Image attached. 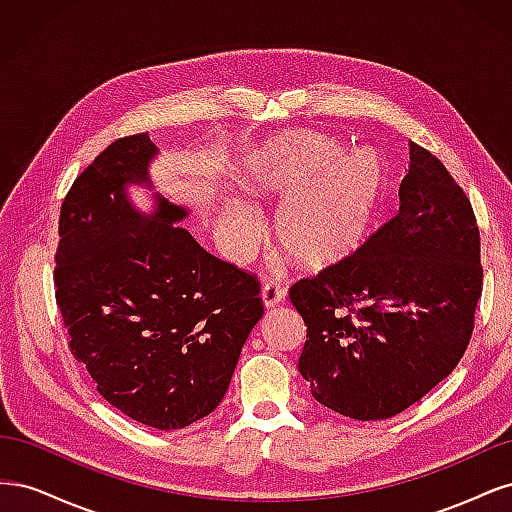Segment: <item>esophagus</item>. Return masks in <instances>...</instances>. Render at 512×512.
Instances as JSON below:
<instances>
[{"mask_svg": "<svg viewBox=\"0 0 512 512\" xmlns=\"http://www.w3.org/2000/svg\"><path fill=\"white\" fill-rule=\"evenodd\" d=\"M260 297H262V301H265L267 307H275V305H280L286 299V288L282 284L269 280L265 286H262Z\"/></svg>", "mask_w": 512, "mask_h": 512, "instance_id": "esophagus-1", "label": "esophagus"}]
</instances>
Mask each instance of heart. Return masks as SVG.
Listing matches in <instances>:
<instances>
[{
	"mask_svg": "<svg viewBox=\"0 0 512 512\" xmlns=\"http://www.w3.org/2000/svg\"><path fill=\"white\" fill-rule=\"evenodd\" d=\"M333 138L288 132L245 162L243 183L256 196L284 198L275 235L284 252L307 269L350 256L365 239L384 192V168L371 151L345 153ZM224 235L243 243L254 230L245 205H230Z\"/></svg>",
	"mask_w": 512,
	"mask_h": 512,
	"instance_id": "obj_1",
	"label": "heart"
}]
</instances>
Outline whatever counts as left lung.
I'll return each mask as SVG.
<instances>
[{
    "label": "left lung",
    "mask_w": 512,
    "mask_h": 512,
    "mask_svg": "<svg viewBox=\"0 0 512 512\" xmlns=\"http://www.w3.org/2000/svg\"><path fill=\"white\" fill-rule=\"evenodd\" d=\"M399 200L354 254L290 286L307 327L301 376L322 406L356 421L404 412L451 374L483 292L470 198L416 143Z\"/></svg>",
    "instance_id": "8db88e82"
}]
</instances>
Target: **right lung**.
Instances as JSON below:
<instances>
[{"label": "right lung", "mask_w": 512, "mask_h": 512, "mask_svg": "<svg viewBox=\"0 0 512 512\" xmlns=\"http://www.w3.org/2000/svg\"><path fill=\"white\" fill-rule=\"evenodd\" d=\"M147 132L117 138L61 203L55 299L68 348L119 412L162 431L211 414L262 318L258 277L200 247L188 211L158 196L143 215L128 183H149Z\"/></svg>", "instance_id": "obj_1"}]
</instances>
